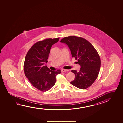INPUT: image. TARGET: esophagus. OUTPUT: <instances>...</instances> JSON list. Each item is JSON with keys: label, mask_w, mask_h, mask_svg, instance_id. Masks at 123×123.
<instances>
[{"label": "esophagus", "mask_w": 123, "mask_h": 123, "mask_svg": "<svg viewBox=\"0 0 123 123\" xmlns=\"http://www.w3.org/2000/svg\"><path fill=\"white\" fill-rule=\"evenodd\" d=\"M61 71L62 72H66V71H69V70H68V69H62Z\"/></svg>", "instance_id": "1"}]
</instances>
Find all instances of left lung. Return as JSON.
Returning <instances> with one entry per match:
<instances>
[{
    "instance_id": "1",
    "label": "left lung",
    "mask_w": 123,
    "mask_h": 123,
    "mask_svg": "<svg viewBox=\"0 0 123 123\" xmlns=\"http://www.w3.org/2000/svg\"><path fill=\"white\" fill-rule=\"evenodd\" d=\"M69 47L73 57L77 60L81 66L79 71L73 70L75 78L70 83L78 88L85 89L94 82L101 67L99 55L91 43L81 37L69 36L61 41Z\"/></svg>"
}]
</instances>
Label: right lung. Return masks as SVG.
<instances>
[{"mask_svg":"<svg viewBox=\"0 0 123 123\" xmlns=\"http://www.w3.org/2000/svg\"><path fill=\"white\" fill-rule=\"evenodd\" d=\"M59 37L48 38L38 41L31 48L26 54L24 63V73L33 86L46 92L54 86L56 76L61 70H51L47 66L52 46L58 42Z\"/></svg>","mask_w":123,"mask_h":123,"instance_id":"obj_1","label":"right lung"}]
</instances>
